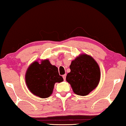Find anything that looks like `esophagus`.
I'll list each match as a JSON object with an SVG mask.
<instances>
[{
  "instance_id": "34e87169",
  "label": "esophagus",
  "mask_w": 126,
  "mask_h": 126,
  "mask_svg": "<svg viewBox=\"0 0 126 126\" xmlns=\"http://www.w3.org/2000/svg\"><path fill=\"white\" fill-rule=\"evenodd\" d=\"M63 79H64V80H65V78H66V75H63Z\"/></svg>"
}]
</instances>
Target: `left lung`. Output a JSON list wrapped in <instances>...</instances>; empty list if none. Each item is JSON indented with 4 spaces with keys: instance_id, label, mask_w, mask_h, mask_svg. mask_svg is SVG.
<instances>
[{
    "instance_id": "left-lung-1",
    "label": "left lung",
    "mask_w": 126,
    "mask_h": 126,
    "mask_svg": "<svg viewBox=\"0 0 126 126\" xmlns=\"http://www.w3.org/2000/svg\"><path fill=\"white\" fill-rule=\"evenodd\" d=\"M71 72L67 74L66 81L77 95H87L98 86L101 71L97 62L91 55L81 54L71 62Z\"/></svg>"
}]
</instances>
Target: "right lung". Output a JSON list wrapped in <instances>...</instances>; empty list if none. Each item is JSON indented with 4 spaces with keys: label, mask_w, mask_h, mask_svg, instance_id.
<instances>
[{
    "label": "right lung",
    "mask_w": 126,
    "mask_h": 126,
    "mask_svg": "<svg viewBox=\"0 0 126 126\" xmlns=\"http://www.w3.org/2000/svg\"><path fill=\"white\" fill-rule=\"evenodd\" d=\"M25 79L30 92L42 98L50 97L56 82L63 81L57 67L52 65L48 59L41 60L40 63L33 62L26 71Z\"/></svg>",
    "instance_id": "obj_1"
}]
</instances>
